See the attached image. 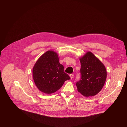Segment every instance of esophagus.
<instances>
[{"label":"esophagus","instance_id":"obj_1","mask_svg":"<svg viewBox=\"0 0 127 127\" xmlns=\"http://www.w3.org/2000/svg\"><path fill=\"white\" fill-rule=\"evenodd\" d=\"M69 76H70L71 79H72V78H73L74 77V74H70L69 75Z\"/></svg>","mask_w":127,"mask_h":127}]
</instances>
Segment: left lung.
<instances>
[{
    "mask_svg": "<svg viewBox=\"0 0 127 127\" xmlns=\"http://www.w3.org/2000/svg\"><path fill=\"white\" fill-rule=\"evenodd\" d=\"M81 78L76 84L78 92L88 97L97 95L102 88L106 78L104 65L90 52L80 59Z\"/></svg>",
    "mask_w": 127,
    "mask_h": 127,
    "instance_id": "8db88e82",
    "label": "left lung"
}]
</instances>
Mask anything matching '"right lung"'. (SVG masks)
Instances as JSON below:
<instances>
[{
  "instance_id": "1",
  "label": "right lung",
  "mask_w": 127,
  "mask_h": 127,
  "mask_svg": "<svg viewBox=\"0 0 127 127\" xmlns=\"http://www.w3.org/2000/svg\"><path fill=\"white\" fill-rule=\"evenodd\" d=\"M57 54L48 51L36 62L32 69L33 79L41 92L47 94L56 92L70 77L59 63Z\"/></svg>"
}]
</instances>
